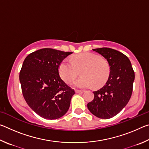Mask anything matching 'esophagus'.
Listing matches in <instances>:
<instances>
[{
    "mask_svg": "<svg viewBox=\"0 0 149 149\" xmlns=\"http://www.w3.org/2000/svg\"><path fill=\"white\" fill-rule=\"evenodd\" d=\"M84 91H81V90H75V93H84Z\"/></svg>",
    "mask_w": 149,
    "mask_h": 149,
    "instance_id": "esophagus-1",
    "label": "esophagus"
}]
</instances>
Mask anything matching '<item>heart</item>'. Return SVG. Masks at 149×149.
<instances>
[{
  "instance_id": "1",
  "label": "heart",
  "mask_w": 149,
  "mask_h": 149,
  "mask_svg": "<svg viewBox=\"0 0 149 149\" xmlns=\"http://www.w3.org/2000/svg\"><path fill=\"white\" fill-rule=\"evenodd\" d=\"M79 70L82 76L74 83L75 86L78 88L102 86L107 82L110 71V65L105 60L91 52L74 55L72 62L64 59L58 65L60 77L68 84L77 77Z\"/></svg>"
}]
</instances>
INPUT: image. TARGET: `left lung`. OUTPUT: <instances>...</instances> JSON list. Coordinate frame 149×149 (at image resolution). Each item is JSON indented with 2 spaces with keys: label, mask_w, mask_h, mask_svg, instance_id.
Returning <instances> with one entry per match:
<instances>
[{
  "label": "left lung",
  "mask_w": 149,
  "mask_h": 149,
  "mask_svg": "<svg viewBox=\"0 0 149 149\" xmlns=\"http://www.w3.org/2000/svg\"><path fill=\"white\" fill-rule=\"evenodd\" d=\"M101 54L110 65V75L101 89L93 92L94 99L87 104L93 115L109 119L117 115L132 97L135 73L129 58L122 52L110 48L93 49Z\"/></svg>",
  "instance_id": "left-lung-1"
}]
</instances>
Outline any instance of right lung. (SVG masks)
<instances>
[{
  "mask_svg": "<svg viewBox=\"0 0 149 149\" xmlns=\"http://www.w3.org/2000/svg\"><path fill=\"white\" fill-rule=\"evenodd\" d=\"M71 52L45 48L29 54L19 72L23 96L40 116L55 120L68 110L75 91L60 78L58 65Z\"/></svg>",
  "mask_w": 149,
  "mask_h": 149,
  "instance_id": "add662e5",
  "label": "right lung"
}]
</instances>
